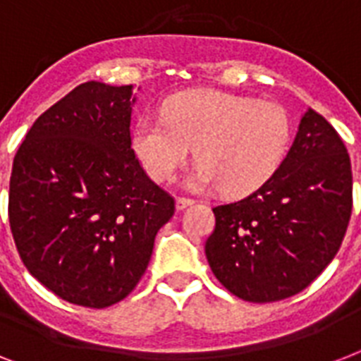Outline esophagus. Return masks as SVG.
<instances>
[{
    "mask_svg": "<svg viewBox=\"0 0 361 361\" xmlns=\"http://www.w3.org/2000/svg\"><path fill=\"white\" fill-rule=\"evenodd\" d=\"M191 204H195L192 198H185V197L176 198V209H185L187 206H191Z\"/></svg>",
    "mask_w": 361,
    "mask_h": 361,
    "instance_id": "34e87169",
    "label": "esophagus"
}]
</instances>
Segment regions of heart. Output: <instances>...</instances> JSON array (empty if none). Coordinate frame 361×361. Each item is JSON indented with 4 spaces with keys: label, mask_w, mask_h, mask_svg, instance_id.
<instances>
[{
    "label": "heart",
    "mask_w": 361,
    "mask_h": 361,
    "mask_svg": "<svg viewBox=\"0 0 361 361\" xmlns=\"http://www.w3.org/2000/svg\"><path fill=\"white\" fill-rule=\"evenodd\" d=\"M292 138L294 120L283 104L206 90L170 99L163 118L142 116L130 144L157 181L172 180L195 146L198 161L185 176V185H221L226 195L243 197L274 178Z\"/></svg>",
    "instance_id": "1"
}]
</instances>
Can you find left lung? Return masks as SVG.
I'll list each match as a JSON object with an SVG mask.
<instances>
[{
    "mask_svg": "<svg viewBox=\"0 0 361 361\" xmlns=\"http://www.w3.org/2000/svg\"><path fill=\"white\" fill-rule=\"evenodd\" d=\"M353 212V169L341 136L307 109L285 163L249 197L215 206L206 258L245 302L302 292L334 260Z\"/></svg>",
    "mask_w": 361,
    "mask_h": 361,
    "instance_id": "8db88e82",
    "label": "left lung"
}]
</instances>
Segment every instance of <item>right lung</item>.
Returning <instances> with one entry per match:
<instances>
[{"label":"right lung","mask_w":361,"mask_h":361,"mask_svg":"<svg viewBox=\"0 0 361 361\" xmlns=\"http://www.w3.org/2000/svg\"><path fill=\"white\" fill-rule=\"evenodd\" d=\"M135 103L133 86L84 82L37 118L14 155L8 223L20 258L84 307H109L138 285L176 209L130 147Z\"/></svg>","instance_id":"add662e5"}]
</instances>
